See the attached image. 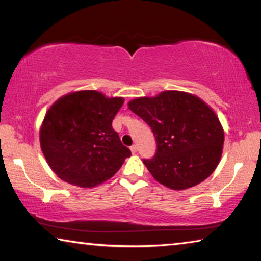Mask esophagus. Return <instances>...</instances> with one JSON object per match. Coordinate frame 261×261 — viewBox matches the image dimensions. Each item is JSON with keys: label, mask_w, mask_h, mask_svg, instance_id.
Returning <instances> with one entry per match:
<instances>
[{"label": "esophagus", "mask_w": 261, "mask_h": 261, "mask_svg": "<svg viewBox=\"0 0 261 261\" xmlns=\"http://www.w3.org/2000/svg\"><path fill=\"white\" fill-rule=\"evenodd\" d=\"M130 149H131L132 154H135V153H137V151H138V146H137V145H132V146L130 147Z\"/></svg>", "instance_id": "1"}]
</instances>
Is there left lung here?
<instances>
[{"label": "left lung", "instance_id": "8db88e82", "mask_svg": "<svg viewBox=\"0 0 261 261\" xmlns=\"http://www.w3.org/2000/svg\"><path fill=\"white\" fill-rule=\"evenodd\" d=\"M127 105L155 137L156 152L143 162L159 183L184 190L213 173L222 154L224 134L204 101L185 92L166 91Z\"/></svg>", "mask_w": 261, "mask_h": 261}]
</instances>
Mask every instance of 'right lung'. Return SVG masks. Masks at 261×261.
<instances>
[{
  "label": "right lung",
  "mask_w": 261,
  "mask_h": 261,
  "mask_svg": "<svg viewBox=\"0 0 261 261\" xmlns=\"http://www.w3.org/2000/svg\"><path fill=\"white\" fill-rule=\"evenodd\" d=\"M123 102V98H106L96 91H79L51 106L42 123L40 145L61 179L93 188L116 174L131 155L112 125Z\"/></svg>",
  "instance_id": "add662e5"
}]
</instances>
